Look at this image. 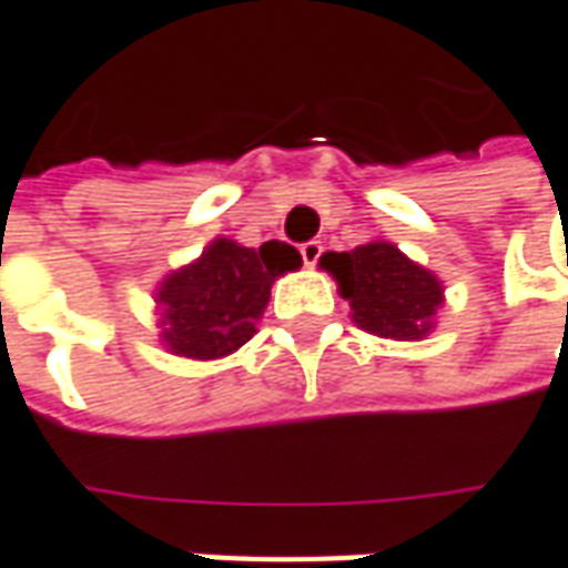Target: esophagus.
Returning <instances> with one entry per match:
<instances>
[{
    "mask_svg": "<svg viewBox=\"0 0 568 568\" xmlns=\"http://www.w3.org/2000/svg\"><path fill=\"white\" fill-rule=\"evenodd\" d=\"M321 254H323L321 242H304V245H302L304 266H317V261H321Z\"/></svg>",
    "mask_w": 568,
    "mask_h": 568,
    "instance_id": "1",
    "label": "esophagus"
}]
</instances>
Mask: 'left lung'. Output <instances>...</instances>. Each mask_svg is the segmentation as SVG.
I'll return each mask as SVG.
<instances>
[{
	"instance_id": "obj_1",
	"label": "left lung",
	"mask_w": 568,
	"mask_h": 568,
	"mask_svg": "<svg viewBox=\"0 0 568 568\" xmlns=\"http://www.w3.org/2000/svg\"><path fill=\"white\" fill-rule=\"evenodd\" d=\"M321 264L336 276L355 323L386 339H420L443 302L434 273L412 264L389 242H371L355 251H329Z\"/></svg>"
}]
</instances>
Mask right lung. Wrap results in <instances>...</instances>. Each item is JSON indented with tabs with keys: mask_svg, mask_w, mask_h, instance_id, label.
Wrapping results in <instances>:
<instances>
[{
	"mask_svg": "<svg viewBox=\"0 0 568 568\" xmlns=\"http://www.w3.org/2000/svg\"><path fill=\"white\" fill-rule=\"evenodd\" d=\"M295 266H302V254L285 242L242 247L216 239L201 261L172 273L156 295L169 352L210 362L242 348L257 333L273 280Z\"/></svg>",
	"mask_w": 568,
	"mask_h": 568,
	"instance_id": "right-lung-1",
	"label": "right lung"
}]
</instances>
